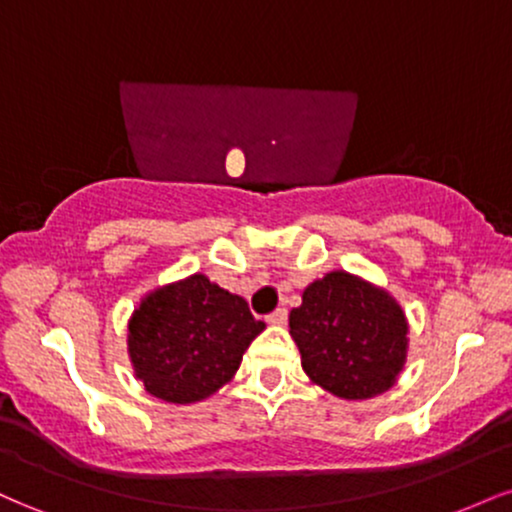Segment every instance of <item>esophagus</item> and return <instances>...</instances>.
Wrapping results in <instances>:
<instances>
[{
  "label": "esophagus",
  "mask_w": 512,
  "mask_h": 512,
  "mask_svg": "<svg viewBox=\"0 0 512 512\" xmlns=\"http://www.w3.org/2000/svg\"><path fill=\"white\" fill-rule=\"evenodd\" d=\"M286 317H289L286 308H276L274 313L267 315V322H269V325H286Z\"/></svg>",
  "instance_id": "1"
}]
</instances>
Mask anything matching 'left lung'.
Masks as SVG:
<instances>
[{"label":"left lung","instance_id":"8db88e82","mask_svg":"<svg viewBox=\"0 0 512 512\" xmlns=\"http://www.w3.org/2000/svg\"><path fill=\"white\" fill-rule=\"evenodd\" d=\"M289 327L308 378L342 399L390 390L407 361L409 325L399 303L349 272L313 281Z\"/></svg>","mask_w":512,"mask_h":512}]
</instances>
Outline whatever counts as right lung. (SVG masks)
<instances>
[{"mask_svg": "<svg viewBox=\"0 0 512 512\" xmlns=\"http://www.w3.org/2000/svg\"><path fill=\"white\" fill-rule=\"evenodd\" d=\"M262 330L264 322L252 317L245 298L192 274L139 303L129 320L127 351L149 395L192 404L236 375Z\"/></svg>", "mask_w": 512, "mask_h": 512, "instance_id": "1", "label": "right lung"}]
</instances>
